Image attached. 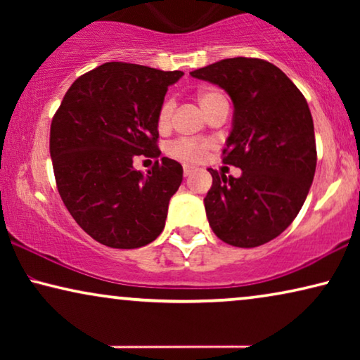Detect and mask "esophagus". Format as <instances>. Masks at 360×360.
<instances>
[{
	"mask_svg": "<svg viewBox=\"0 0 360 360\" xmlns=\"http://www.w3.org/2000/svg\"><path fill=\"white\" fill-rule=\"evenodd\" d=\"M195 170H196L195 167H191V165H184V175H185V176H190L191 174H193Z\"/></svg>",
	"mask_w": 360,
	"mask_h": 360,
	"instance_id": "34e87169",
	"label": "esophagus"
}]
</instances>
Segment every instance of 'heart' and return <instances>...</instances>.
Instances as JSON below:
<instances>
[{
  "label": "heart",
  "instance_id": "b5f03b06",
  "mask_svg": "<svg viewBox=\"0 0 360 360\" xmlns=\"http://www.w3.org/2000/svg\"><path fill=\"white\" fill-rule=\"evenodd\" d=\"M224 100V96L219 91L214 90H205L198 93V103L203 108L205 112L210 111V108L214 105L216 101ZM172 111H174V101L165 100L162 103L159 112H157V127L160 131H165L170 126ZM210 149V142L206 141H195V139H176L169 146V155L175 157V159L184 162H198L205 157L206 150Z\"/></svg>",
  "mask_w": 360,
  "mask_h": 360
}]
</instances>
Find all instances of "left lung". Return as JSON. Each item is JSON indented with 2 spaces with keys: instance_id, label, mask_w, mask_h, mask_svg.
<instances>
[{
  "instance_id": "left-lung-1",
  "label": "left lung",
  "mask_w": 360,
  "mask_h": 360,
  "mask_svg": "<svg viewBox=\"0 0 360 360\" xmlns=\"http://www.w3.org/2000/svg\"><path fill=\"white\" fill-rule=\"evenodd\" d=\"M190 75L231 96L223 162L243 170L234 179L208 169L206 218L226 244L257 248L292 224L313 184L316 142L308 103L278 67L260 58H224Z\"/></svg>"
}]
</instances>
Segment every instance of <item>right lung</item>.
<instances>
[{
  "label": "right lung",
  "mask_w": 360,
  "mask_h": 360,
  "mask_svg": "<svg viewBox=\"0 0 360 360\" xmlns=\"http://www.w3.org/2000/svg\"><path fill=\"white\" fill-rule=\"evenodd\" d=\"M184 72L108 62L77 78L51 126L58 193L78 226L103 245L137 249L164 231L184 169L162 157L149 175L136 155L157 157V112Z\"/></svg>",
  "instance_id": "add662e5"
}]
</instances>
